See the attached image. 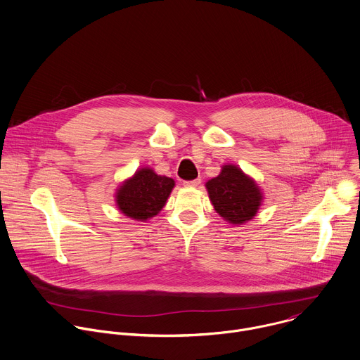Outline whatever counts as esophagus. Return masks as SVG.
Returning a JSON list of instances; mask_svg holds the SVG:
<instances>
[{
    "instance_id": "obj_1",
    "label": "esophagus",
    "mask_w": 360,
    "mask_h": 360,
    "mask_svg": "<svg viewBox=\"0 0 360 360\" xmlns=\"http://www.w3.org/2000/svg\"><path fill=\"white\" fill-rule=\"evenodd\" d=\"M200 183H201V179H200V177H197V179H194V180H186V181H183V184H184L186 187H197Z\"/></svg>"
}]
</instances>
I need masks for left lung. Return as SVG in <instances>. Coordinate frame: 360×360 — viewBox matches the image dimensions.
<instances>
[{
    "mask_svg": "<svg viewBox=\"0 0 360 360\" xmlns=\"http://www.w3.org/2000/svg\"><path fill=\"white\" fill-rule=\"evenodd\" d=\"M205 187L215 211L231 224H243L252 219L259 210L260 190L236 166H224L219 176L211 179Z\"/></svg>",
    "mask_w": 360,
    "mask_h": 360,
    "instance_id": "left-lung-1",
    "label": "left lung"
}]
</instances>
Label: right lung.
Returning a JSON list of instances; mask_svg holds the SVG:
<instances>
[{
  "label": "right lung",
  "mask_w": 360,
  "mask_h": 360,
  "mask_svg": "<svg viewBox=\"0 0 360 360\" xmlns=\"http://www.w3.org/2000/svg\"><path fill=\"white\" fill-rule=\"evenodd\" d=\"M173 187V179L159 176L152 169H141L120 187L118 208L129 218L146 221L163 208Z\"/></svg>",
  "instance_id": "1"
}]
</instances>
